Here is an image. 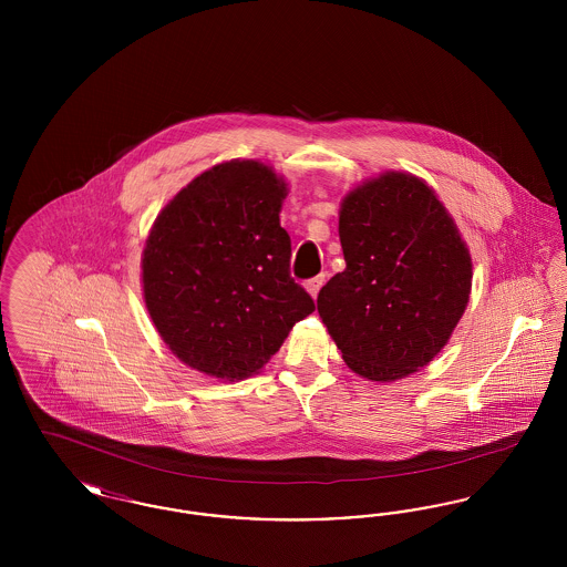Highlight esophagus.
I'll return each mask as SVG.
<instances>
[{
    "label": "esophagus",
    "instance_id": "1",
    "mask_svg": "<svg viewBox=\"0 0 567 567\" xmlns=\"http://www.w3.org/2000/svg\"><path fill=\"white\" fill-rule=\"evenodd\" d=\"M324 278H327V274H319V276L306 280V291L312 297L319 296V291H321V287H323Z\"/></svg>",
    "mask_w": 567,
    "mask_h": 567
}]
</instances>
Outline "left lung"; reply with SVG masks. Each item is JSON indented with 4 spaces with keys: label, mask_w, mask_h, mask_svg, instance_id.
Segmentation results:
<instances>
[{
    "label": "left lung",
    "mask_w": 567,
    "mask_h": 567,
    "mask_svg": "<svg viewBox=\"0 0 567 567\" xmlns=\"http://www.w3.org/2000/svg\"><path fill=\"white\" fill-rule=\"evenodd\" d=\"M347 268L319 293L329 336L354 374L393 382L425 368L465 312L472 257L425 181L386 172L340 208Z\"/></svg>",
    "instance_id": "1"
}]
</instances>
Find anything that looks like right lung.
Masks as SVG:
<instances>
[{"instance_id": "right-lung-1", "label": "right lung", "mask_w": 567, "mask_h": 567, "mask_svg": "<svg viewBox=\"0 0 567 567\" xmlns=\"http://www.w3.org/2000/svg\"><path fill=\"white\" fill-rule=\"evenodd\" d=\"M287 183L266 163L206 169L163 208L142 252V289L163 342L208 377L257 374L315 312L289 271Z\"/></svg>"}]
</instances>
